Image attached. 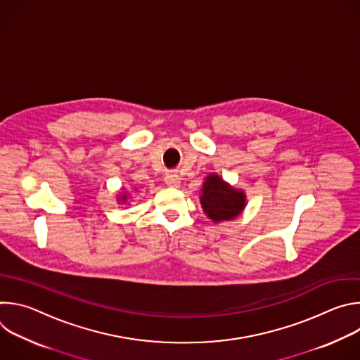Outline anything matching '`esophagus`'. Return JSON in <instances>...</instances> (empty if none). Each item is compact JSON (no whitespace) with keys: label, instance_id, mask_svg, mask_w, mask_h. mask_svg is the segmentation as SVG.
<instances>
[{"label":"esophagus","instance_id":"obj_1","mask_svg":"<svg viewBox=\"0 0 360 360\" xmlns=\"http://www.w3.org/2000/svg\"><path fill=\"white\" fill-rule=\"evenodd\" d=\"M179 182H181V178L175 174V172H168L165 175V184L171 188H178L179 186Z\"/></svg>","mask_w":360,"mask_h":360}]
</instances>
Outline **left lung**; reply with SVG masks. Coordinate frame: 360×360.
I'll return each mask as SVG.
<instances>
[{"mask_svg": "<svg viewBox=\"0 0 360 360\" xmlns=\"http://www.w3.org/2000/svg\"><path fill=\"white\" fill-rule=\"evenodd\" d=\"M202 208L215 222L228 221L240 214L245 207V195L226 185L219 176L210 175L203 184Z\"/></svg>", "mask_w": 360, "mask_h": 360, "instance_id": "left-lung-1", "label": "left lung"}]
</instances>
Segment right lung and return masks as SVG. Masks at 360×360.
Listing matches in <instances>:
<instances>
[{"instance_id": "obj_1", "label": "right lung", "mask_w": 360, "mask_h": 360, "mask_svg": "<svg viewBox=\"0 0 360 360\" xmlns=\"http://www.w3.org/2000/svg\"><path fill=\"white\" fill-rule=\"evenodd\" d=\"M125 198H127V196H122V199H125Z\"/></svg>"}]
</instances>
